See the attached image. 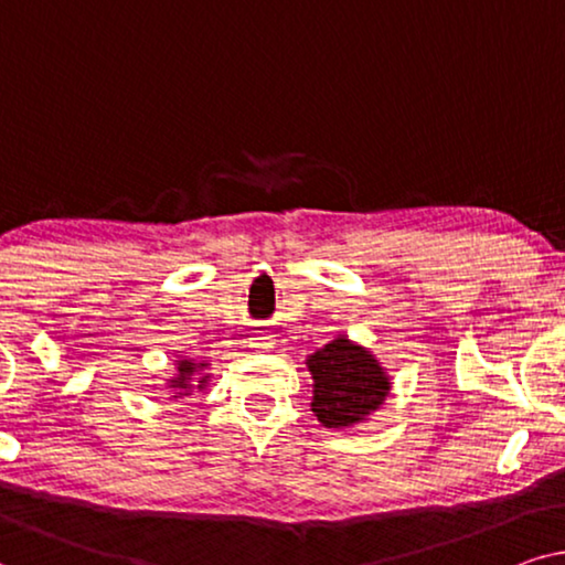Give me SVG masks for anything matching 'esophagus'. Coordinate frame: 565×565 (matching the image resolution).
Masks as SVG:
<instances>
[{
  "instance_id": "34e87169",
  "label": "esophagus",
  "mask_w": 565,
  "mask_h": 565,
  "mask_svg": "<svg viewBox=\"0 0 565 565\" xmlns=\"http://www.w3.org/2000/svg\"><path fill=\"white\" fill-rule=\"evenodd\" d=\"M247 349H253V351H270L274 349V335L270 333H255L250 341H247Z\"/></svg>"
}]
</instances>
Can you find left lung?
Returning a JSON list of instances; mask_svg holds the SVG:
<instances>
[{"label": "left lung", "mask_w": 565, "mask_h": 565, "mask_svg": "<svg viewBox=\"0 0 565 565\" xmlns=\"http://www.w3.org/2000/svg\"><path fill=\"white\" fill-rule=\"evenodd\" d=\"M305 364L312 374L310 408L326 428L364 424L393 385L377 356L345 335L310 353Z\"/></svg>", "instance_id": "left-lung-1"}]
</instances>
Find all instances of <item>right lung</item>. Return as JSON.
Segmentation results:
<instances>
[{
	"label": "right lung",
	"instance_id": "obj_1",
	"mask_svg": "<svg viewBox=\"0 0 565 565\" xmlns=\"http://www.w3.org/2000/svg\"><path fill=\"white\" fill-rule=\"evenodd\" d=\"M175 370H178L175 377L168 380V387L172 390L170 401H178V397L191 395L193 387H199V390L206 387L209 374H201L206 370V364H195V361H191V359H180Z\"/></svg>",
	"mask_w": 565,
	"mask_h": 565
}]
</instances>
